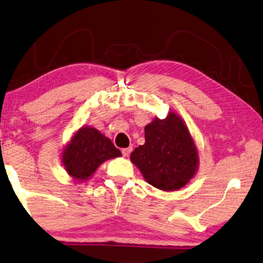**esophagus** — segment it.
<instances>
[{
  "instance_id": "obj_1",
  "label": "esophagus",
  "mask_w": 263,
  "mask_h": 263,
  "mask_svg": "<svg viewBox=\"0 0 263 263\" xmlns=\"http://www.w3.org/2000/svg\"><path fill=\"white\" fill-rule=\"evenodd\" d=\"M132 150H133V148H132V147L124 148V149H122V155H123L124 157H128V156H129V154L132 153Z\"/></svg>"
}]
</instances>
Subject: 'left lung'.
Instances as JSON below:
<instances>
[{
  "label": "left lung",
  "mask_w": 263,
  "mask_h": 263,
  "mask_svg": "<svg viewBox=\"0 0 263 263\" xmlns=\"http://www.w3.org/2000/svg\"><path fill=\"white\" fill-rule=\"evenodd\" d=\"M145 143L135 148L130 161L147 183L162 191H177L190 183L199 167V154L179 114L155 118L144 127Z\"/></svg>",
  "instance_id": "1"
}]
</instances>
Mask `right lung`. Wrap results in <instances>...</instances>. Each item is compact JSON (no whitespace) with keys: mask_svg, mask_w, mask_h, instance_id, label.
<instances>
[{"mask_svg":"<svg viewBox=\"0 0 263 263\" xmlns=\"http://www.w3.org/2000/svg\"><path fill=\"white\" fill-rule=\"evenodd\" d=\"M113 142L91 126H83L71 136L62 152V164L73 182L83 183L93 177L103 162L121 157Z\"/></svg>","mask_w":263,"mask_h":263,"instance_id":"right-lung-1","label":"right lung"}]
</instances>
